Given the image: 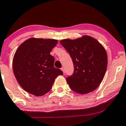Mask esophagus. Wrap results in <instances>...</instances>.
I'll return each instance as SVG.
<instances>
[{"instance_id":"esophagus-1","label":"esophagus","mask_w":126,"mask_h":126,"mask_svg":"<svg viewBox=\"0 0 126 126\" xmlns=\"http://www.w3.org/2000/svg\"><path fill=\"white\" fill-rule=\"evenodd\" d=\"M61 70H62V71H63V73H64V68H63V67H62V68H61Z\"/></svg>"}]
</instances>
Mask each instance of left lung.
<instances>
[{
  "mask_svg": "<svg viewBox=\"0 0 126 126\" xmlns=\"http://www.w3.org/2000/svg\"><path fill=\"white\" fill-rule=\"evenodd\" d=\"M72 58L74 73L66 78L70 88L80 94L94 91L102 82L108 66L104 47L97 40L83 35L75 40L60 41Z\"/></svg>",
  "mask_w": 126,
  "mask_h": 126,
  "instance_id": "8db88e82",
  "label": "left lung"
}]
</instances>
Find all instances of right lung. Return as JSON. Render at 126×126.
Here are the masks:
<instances>
[{
	"mask_svg": "<svg viewBox=\"0 0 126 126\" xmlns=\"http://www.w3.org/2000/svg\"><path fill=\"white\" fill-rule=\"evenodd\" d=\"M58 40L31 38L20 45L14 54L13 68L17 82L24 90L37 97L48 93L55 79L63 75L54 67L50 54Z\"/></svg>",
	"mask_w": 126,
	"mask_h": 126,
	"instance_id": "obj_1",
	"label": "right lung"
}]
</instances>
